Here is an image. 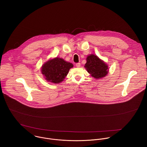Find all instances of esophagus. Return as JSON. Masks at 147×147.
Instances as JSON below:
<instances>
[{
  "label": "esophagus",
  "mask_w": 147,
  "mask_h": 147,
  "mask_svg": "<svg viewBox=\"0 0 147 147\" xmlns=\"http://www.w3.org/2000/svg\"><path fill=\"white\" fill-rule=\"evenodd\" d=\"M80 65H81V64H80V63H77L76 64V66L77 67H80Z\"/></svg>",
  "instance_id": "1"
}]
</instances>
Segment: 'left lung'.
<instances>
[{
    "label": "left lung",
    "instance_id": "left-lung-1",
    "mask_svg": "<svg viewBox=\"0 0 147 147\" xmlns=\"http://www.w3.org/2000/svg\"><path fill=\"white\" fill-rule=\"evenodd\" d=\"M86 63L84 67L90 76L96 79L105 77L109 73V67L104 61L94 54H90L86 57Z\"/></svg>",
    "mask_w": 147,
    "mask_h": 147
}]
</instances>
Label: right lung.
I'll return each instance as SVG.
<instances>
[{"mask_svg":"<svg viewBox=\"0 0 147 147\" xmlns=\"http://www.w3.org/2000/svg\"><path fill=\"white\" fill-rule=\"evenodd\" d=\"M73 67L72 63L56 57L50 59L43 64L41 71L45 79L48 82L59 84L63 82L69 70Z\"/></svg>","mask_w":147,"mask_h":147,"instance_id":"right-lung-1","label":"right lung"}]
</instances>
